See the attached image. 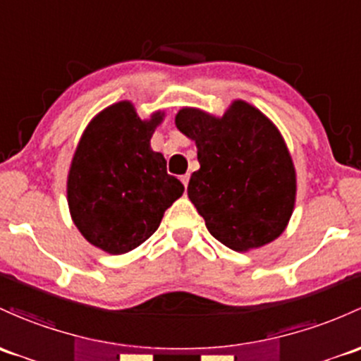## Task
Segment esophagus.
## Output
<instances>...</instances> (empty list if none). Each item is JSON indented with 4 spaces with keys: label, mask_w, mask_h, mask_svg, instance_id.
<instances>
[{
    "label": "esophagus",
    "mask_w": 361,
    "mask_h": 361,
    "mask_svg": "<svg viewBox=\"0 0 361 361\" xmlns=\"http://www.w3.org/2000/svg\"><path fill=\"white\" fill-rule=\"evenodd\" d=\"M180 180H181V183L185 185V188H187L188 187V181H190V174H183V176H181Z\"/></svg>",
    "instance_id": "obj_1"
}]
</instances>
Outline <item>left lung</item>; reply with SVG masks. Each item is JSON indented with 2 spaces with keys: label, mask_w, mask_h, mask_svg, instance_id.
Instances as JSON below:
<instances>
[{
  "label": "left lung",
  "mask_w": 361,
  "mask_h": 361,
  "mask_svg": "<svg viewBox=\"0 0 361 361\" xmlns=\"http://www.w3.org/2000/svg\"><path fill=\"white\" fill-rule=\"evenodd\" d=\"M176 128L197 145L188 199L226 247L249 250L282 235L295 202V169L275 124L237 100L223 117L181 109Z\"/></svg>",
  "instance_id": "8db88e82"
}]
</instances>
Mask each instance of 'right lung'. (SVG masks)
<instances>
[{
    "label": "right lung",
    "mask_w": 361,
    "mask_h": 361,
    "mask_svg": "<svg viewBox=\"0 0 361 361\" xmlns=\"http://www.w3.org/2000/svg\"><path fill=\"white\" fill-rule=\"evenodd\" d=\"M164 114L149 121L130 102L102 111L82 133L67 178L74 225L94 247L130 252L161 225L164 211L183 195V183L166 169L150 138Z\"/></svg>",
    "instance_id": "add662e5"
}]
</instances>
